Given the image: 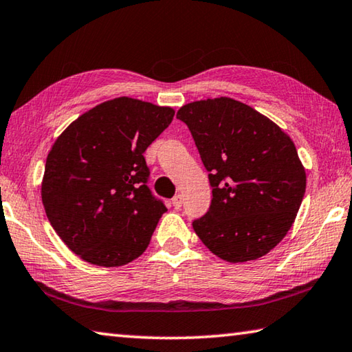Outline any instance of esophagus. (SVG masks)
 Masks as SVG:
<instances>
[{
	"label": "esophagus",
	"mask_w": 352,
	"mask_h": 352,
	"mask_svg": "<svg viewBox=\"0 0 352 352\" xmlns=\"http://www.w3.org/2000/svg\"><path fill=\"white\" fill-rule=\"evenodd\" d=\"M182 205H183V197L180 194H178V195H175L174 199H172V206H174L175 210H178V208H182Z\"/></svg>",
	"instance_id": "esophagus-1"
}]
</instances>
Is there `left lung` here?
Instances as JSON below:
<instances>
[{
	"label": "left lung",
	"mask_w": 352,
	"mask_h": 352,
	"mask_svg": "<svg viewBox=\"0 0 352 352\" xmlns=\"http://www.w3.org/2000/svg\"><path fill=\"white\" fill-rule=\"evenodd\" d=\"M177 118L189 127L210 172L211 206L195 234L226 262L262 258L294 225L306 170L284 130L231 98L195 100Z\"/></svg>",
	"instance_id": "8db88e82"
}]
</instances>
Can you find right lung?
Returning <instances> with one entry per match:
<instances>
[{"mask_svg":"<svg viewBox=\"0 0 352 352\" xmlns=\"http://www.w3.org/2000/svg\"><path fill=\"white\" fill-rule=\"evenodd\" d=\"M175 111L133 98L93 107L47 153L41 201L58 237L80 259L121 267L146 252L168 211L147 188L146 148Z\"/></svg>","mask_w":352,"mask_h":352,"instance_id":"right-lung-1","label":"right lung"}]
</instances>
